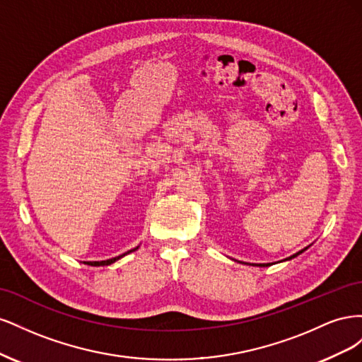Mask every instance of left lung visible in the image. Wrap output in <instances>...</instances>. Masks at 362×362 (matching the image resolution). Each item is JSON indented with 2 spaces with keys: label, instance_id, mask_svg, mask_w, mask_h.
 Wrapping results in <instances>:
<instances>
[{
  "label": "left lung",
  "instance_id": "1",
  "mask_svg": "<svg viewBox=\"0 0 362 362\" xmlns=\"http://www.w3.org/2000/svg\"><path fill=\"white\" fill-rule=\"evenodd\" d=\"M306 249H308V247H305V249L299 250V252H298V254H294V255H291V257L286 258V259H284V261H287V259H291V258H296V257H298V255H300V254H302V252H305ZM243 264H246V262H243ZM252 266H258V267H269V266H272V264H270V262H264V264H252Z\"/></svg>",
  "mask_w": 362,
  "mask_h": 362
}]
</instances>
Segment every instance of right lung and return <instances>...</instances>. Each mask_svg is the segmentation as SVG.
Returning <instances> with one entry per match:
<instances>
[{
  "mask_svg": "<svg viewBox=\"0 0 362 362\" xmlns=\"http://www.w3.org/2000/svg\"><path fill=\"white\" fill-rule=\"evenodd\" d=\"M136 249H139V246L137 247H134V249H131V250H128V252H125V254H122V255H119V257H115V258H110V259H104V261H86L84 264H87V266H110V264H113L115 261H117V259H120L122 257H125L127 254H129V252H134Z\"/></svg>",
  "mask_w": 362,
  "mask_h": 362,
  "instance_id": "1",
  "label": "right lung"
}]
</instances>
